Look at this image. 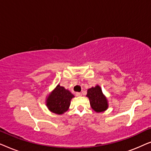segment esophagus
<instances>
[{"mask_svg": "<svg viewBox=\"0 0 151 151\" xmlns=\"http://www.w3.org/2000/svg\"><path fill=\"white\" fill-rule=\"evenodd\" d=\"M76 96H82V93L80 92H77L76 93Z\"/></svg>", "mask_w": 151, "mask_h": 151, "instance_id": "1", "label": "esophagus"}]
</instances>
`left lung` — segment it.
<instances>
[{
    "instance_id": "obj_1",
    "label": "left lung",
    "mask_w": 151,
    "mask_h": 151,
    "mask_svg": "<svg viewBox=\"0 0 151 151\" xmlns=\"http://www.w3.org/2000/svg\"><path fill=\"white\" fill-rule=\"evenodd\" d=\"M86 96L89 99L91 108L96 112H102L108 108L106 97L103 95L102 89L98 85L88 89Z\"/></svg>"
}]
</instances>
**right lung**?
<instances>
[{"mask_svg": "<svg viewBox=\"0 0 151 151\" xmlns=\"http://www.w3.org/2000/svg\"><path fill=\"white\" fill-rule=\"evenodd\" d=\"M74 96L63 86L58 85L47 100V106L51 112L61 115L66 112Z\"/></svg>", "mask_w": 151, "mask_h": 151, "instance_id": "obj_1", "label": "right lung"}]
</instances>
